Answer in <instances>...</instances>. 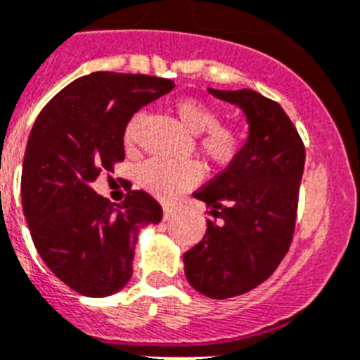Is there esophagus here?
I'll list each match as a JSON object with an SVG mask.
<instances>
[{
  "instance_id": "34e87169",
  "label": "esophagus",
  "mask_w": 360,
  "mask_h": 360,
  "mask_svg": "<svg viewBox=\"0 0 360 360\" xmlns=\"http://www.w3.org/2000/svg\"><path fill=\"white\" fill-rule=\"evenodd\" d=\"M174 217V207L171 205H164V220H171Z\"/></svg>"
}]
</instances>
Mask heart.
<instances>
[{"label": "heart", "instance_id": "1", "mask_svg": "<svg viewBox=\"0 0 360 360\" xmlns=\"http://www.w3.org/2000/svg\"><path fill=\"white\" fill-rule=\"evenodd\" d=\"M174 115L184 127L193 134H202L198 140L202 155L214 165H226L240 153L244 134L233 125L218 124V112L205 101L196 98H180L173 105ZM142 115H134L125 129V143L134 146ZM200 167L195 162H171V160H149L142 167L140 180L147 191L158 198L169 200L178 193L186 191L200 180Z\"/></svg>", "mask_w": 360, "mask_h": 360}]
</instances>
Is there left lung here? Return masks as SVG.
<instances>
[{
	"label": "left lung",
	"instance_id": "obj_1",
	"mask_svg": "<svg viewBox=\"0 0 360 360\" xmlns=\"http://www.w3.org/2000/svg\"><path fill=\"white\" fill-rule=\"evenodd\" d=\"M207 92L244 112L248 138L222 173L195 193L213 218L204 238L184 253V271L198 293L229 299L262 284L290 250L306 150L276 101L251 89Z\"/></svg>",
	"mask_w": 360,
	"mask_h": 360
}]
</instances>
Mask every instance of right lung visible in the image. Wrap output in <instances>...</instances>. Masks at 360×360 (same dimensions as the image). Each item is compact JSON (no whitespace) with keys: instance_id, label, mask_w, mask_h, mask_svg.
Masks as SVG:
<instances>
[{"instance_id":"right-lung-1","label":"right lung","mask_w":360,"mask_h":360,"mask_svg":"<svg viewBox=\"0 0 360 360\" xmlns=\"http://www.w3.org/2000/svg\"><path fill=\"white\" fill-rule=\"evenodd\" d=\"M174 89V82L143 75L92 72L49 101L27 142L21 202L43 262L85 297L120 291L133 275L142 227L162 220L146 191L122 205L96 195L92 182L125 156L129 120Z\"/></svg>"}]
</instances>
